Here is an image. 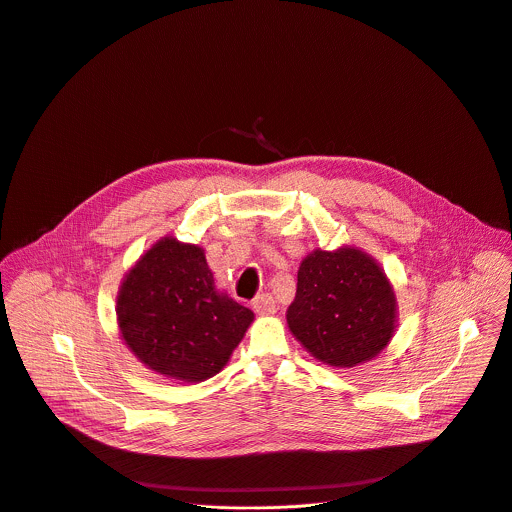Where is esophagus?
<instances>
[{"label":"esophagus","instance_id":"34e87169","mask_svg":"<svg viewBox=\"0 0 512 512\" xmlns=\"http://www.w3.org/2000/svg\"><path fill=\"white\" fill-rule=\"evenodd\" d=\"M253 310L259 314V316H271L275 314V300L269 296V294H261L253 300Z\"/></svg>","mask_w":512,"mask_h":512}]
</instances>
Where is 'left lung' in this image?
I'll return each mask as SVG.
<instances>
[{"instance_id": "8db88e82", "label": "left lung", "mask_w": 512, "mask_h": 512, "mask_svg": "<svg viewBox=\"0 0 512 512\" xmlns=\"http://www.w3.org/2000/svg\"><path fill=\"white\" fill-rule=\"evenodd\" d=\"M397 298L385 269L358 247L314 249L298 269L287 326L320 362L352 369L379 356L397 330Z\"/></svg>"}]
</instances>
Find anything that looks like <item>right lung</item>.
Returning <instances> with one entry per match:
<instances>
[{
	"instance_id": "obj_1",
	"label": "right lung",
	"mask_w": 512,
	"mask_h": 512,
	"mask_svg": "<svg viewBox=\"0 0 512 512\" xmlns=\"http://www.w3.org/2000/svg\"><path fill=\"white\" fill-rule=\"evenodd\" d=\"M115 312L123 342L143 367L180 383L221 373L255 320L216 289L204 249L172 235L125 273Z\"/></svg>"
}]
</instances>
